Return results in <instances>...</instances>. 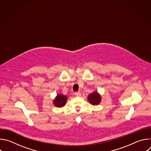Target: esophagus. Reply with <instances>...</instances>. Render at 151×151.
Here are the masks:
<instances>
[{"mask_svg": "<svg viewBox=\"0 0 151 151\" xmlns=\"http://www.w3.org/2000/svg\"><path fill=\"white\" fill-rule=\"evenodd\" d=\"M75 96H81V93H80V92H75Z\"/></svg>", "mask_w": 151, "mask_h": 151, "instance_id": "1", "label": "esophagus"}]
</instances>
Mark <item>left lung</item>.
Returning a JSON list of instances; mask_svg holds the SVG:
<instances>
[{
  "instance_id": "obj_1",
  "label": "left lung",
  "mask_w": 151,
  "mask_h": 151,
  "mask_svg": "<svg viewBox=\"0 0 151 151\" xmlns=\"http://www.w3.org/2000/svg\"><path fill=\"white\" fill-rule=\"evenodd\" d=\"M88 99L93 105H97L99 104L101 101L100 96L96 91L90 94L88 97Z\"/></svg>"
}]
</instances>
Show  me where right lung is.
Listing matches in <instances>:
<instances>
[{
    "label": "right lung",
    "instance_id": "add662e5",
    "mask_svg": "<svg viewBox=\"0 0 151 151\" xmlns=\"http://www.w3.org/2000/svg\"><path fill=\"white\" fill-rule=\"evenodd\" d=\"M66 100V96H64L62 94H58L54 100V104L57 107H62L65 105Z\"/></svg>",
    "mask_w": 151,
    "mask_h": 151
}]
</instances>
